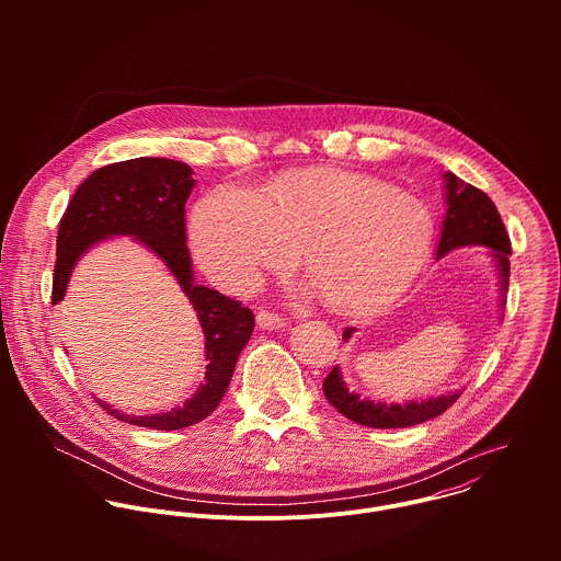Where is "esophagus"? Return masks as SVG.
Masks as SVG:
<instances>
[{
  "label": "esophagus",
  "mask_w": 561,
  "mask_h": 561,
  "mask_svg": "<svg viewBox=\"0 0 561 561\" xmlns=\"http://www.w3.org/2000/svg\"><path fill=\"white\" fill-rule=\"evenodd\" d=\"M288 322L286 317L273 312V310H266V308H260L257 310V327L260 329H266V331H273V329H284Z\"/></svg>",
  "instance_id": "obj_1"
}]
</instances>
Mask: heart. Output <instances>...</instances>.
Returning a JSON list of instances; mask_svg holds the SVG:
<instances>
[{
    "instance_id": "obj_1",
    "label": "heart",
    "mask_w": 561,
    "mask_h": 561,
    "mask_svg": "<svg viewBox=\"0 0 561 561\" xmlns=\"http://www.w3.org/2000/svg\"><path fill=\"white\" fill-rule=\"evenodd\" d=\"M433 215L415 195L344 171L275 180L268 193L213 188L193 213L204 271L230 293L253 290L266 271L304 268L337 310L377 306L402 290L428 257Z\"/></svg>"
}]
</instances>
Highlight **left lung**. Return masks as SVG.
<instances>
[{
  "instance_id": "left-lung-1",
  "label": "left lung",
  "mask_w": 561,
  "mask_h": 561,
  "mask_svg": "<svg viewBox=\"0 0 561 561\" xmlns=\"http://www.w3.org/2000/svg\"><path fill=\"white\" fill-rule=\"evenodd\" d=\"M446 180V219L442 228V239L437 247V260L459 247H486L497 266L500 275V301L506 304L508 290V275H511V239L504 228V221L486 193L466 184L453 173H444ZM355 329L344 331V340L351 337ZM324 394L329 402L348 420L370 426V428H409L422 422H428L442 413H446L455 402L459 392L439 394L422 402H407V404H383L362 399L359 394L351 392L342 379L340 366H335L324 379Z\"/></svg>"
}]
</instances>
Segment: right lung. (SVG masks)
Instances as JSON below:
<instances>
[{
  "label": "right lung",
  "mask_w": 561,
  "mask_h": 561,
  "mask_svg": "<svg viewBox=\"0 0 561 561\" xmlns=\"http://www.w3.org/2000/svg\"><path fill=\"white\" fill-rule=\"evenodd\" d=\"M193 186V169L184 162L164 157L126 159L98 169L79 184L59 221L53 304L64 299L77 260L93 244L106 237L130 234L162 257L191 299L206 335V381L186 399L184 407L169 413L130 417L98 399L106 413L133 426L178 431L206 420L219 407L237 357L255 329L251 308L193 279L184 219Z\"/></svg>",
  "instance_id": "right-lung-1"
}]
</instances>
